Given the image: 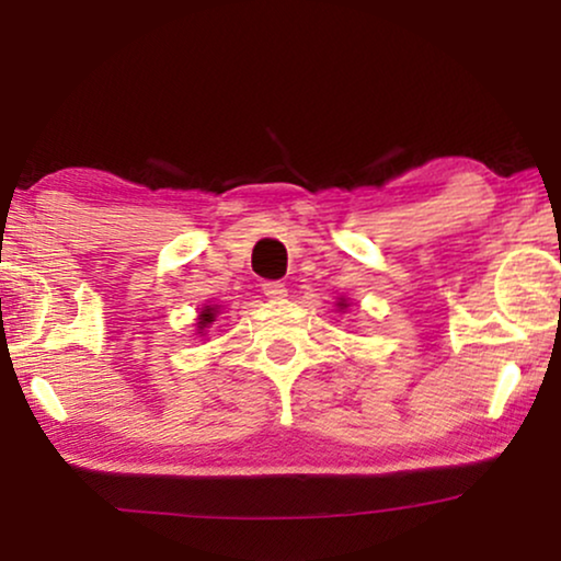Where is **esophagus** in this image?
<instances>
[{"mask_svg": "<svg viewBox=\"0 0 561 561\" xmlns=\"http://www.w3.org/2000/svg\"><path fill=\"white\" fill-rule=\"evenodd\" d=\"M263 294H265L267 298H273V301H283V298L288 296V288L283 286L280 280H265V283H263Z\"/></svg>", "mask_w": 561, "mask_h": 561, "instance_id": "obj_1", "label": "esophagus"}]
</instances>
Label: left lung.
<instances>
[{
	"label": "left lung",
	"instance_id": "left-lung-1",
	"mask_svg": "<svg viewBox=\"0 0 561 561\" xmlns=\"http://www.w3.org/2000/svg\"><path fill=\"white\" fill-rule=\"evenodd\" d=\"M340 306H344V304H340Z\"/></svg>",
	"mask_w": 561,
	"mask_h": 561
}]
</instances>
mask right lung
<instances>
[{
  "label": "right lung",
  "instance_id": "right-lung-1",
  "mask_svg": "<svg viewBox=\"0 0 561 561\" xmlns=\"http://www.w3.org/2000/svg\"><path fill=\"white\" fill-rule=\"evenodd\" d=\"M214 313H217V311H214V309H209V306H206V309H204L202 313H198V329L209 327L211 321H214Z\"/></svg>",
  "mask_w": 561,
  "mask_h": 561
}]
</instances>
